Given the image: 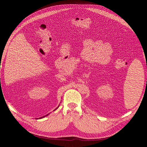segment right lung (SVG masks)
I'll return each mask as SVG.
<instances>
[{
    "label": "right lung",
    "mask_w": 147,
    "mask_h": 147,
    "mask_svg": "<svg viewBox=\"0 0 147 147\" xmlns=\"http://www.w3.org/2000/svg\"><path fill=\"white\" fill-rule=\"evenodd\" d=\"M44 117H45V116H44ZM41 118H42V117H41Z\"/></svg>",
    "instance_id": "obj_1"
}]
</instances>
